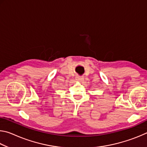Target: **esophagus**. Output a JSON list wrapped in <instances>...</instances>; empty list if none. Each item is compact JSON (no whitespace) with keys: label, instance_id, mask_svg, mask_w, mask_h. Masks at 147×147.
<instances>
[{"label":"esophagus","instance_id":"1","mask_svg":"<svg viewBox=\"0 0 147 147\" xmlns=\"http://www.w3.org/2000/svg\"><path fill=\"white\" fill-rule=\"evenodd\" d=\"M76 80L78 82H82V80H84V77L83 76H76Z\"/></svg>","mask_w":147,"mask_h":147}]
</instances>
